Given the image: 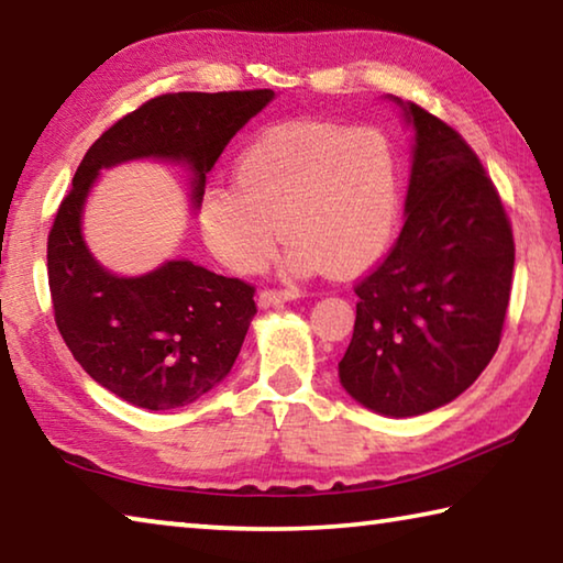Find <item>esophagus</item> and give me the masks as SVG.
Returning a JSON list of instances; mask_svg holds the SVG:
<instances>
[{"mask_svg": "<svg viewBox=\"0 0 563 563\" xmlns=\"http://www.w3.org/2000/svg\"><path fill=\"white\" fill-rule=\"evenodd\" d=\"M300 298L298 288H283V290H261L258 292V305L261 308H278L283 302H290Z\"/></svg>", "mask_w": 563, "mask_h": 563, "instance_id": "esophagus-1", "label": "esophagus"}]
</instances>
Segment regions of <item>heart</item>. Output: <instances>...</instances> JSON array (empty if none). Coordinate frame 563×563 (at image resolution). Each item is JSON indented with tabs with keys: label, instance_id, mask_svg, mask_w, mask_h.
I'll return each mask as SVG.
<instances>
[{
	"label": "heart",
	"instance_id": "obj_1",
	"mask_svg": "<svg viewBox=\"0 0 563 563\" xmlns=\"http://www.w3.org/2000/svg\"><path fill=\"white\" fill-rule=\"evenodd\" d=\"M235 186L213 184L198 221L216 258L255 273L283 231V271L355 275L373 268L399 235L402 166L379 129L283 123L241 151Z\"/></svg>",
	"mask_w": 563,
	"mask_h": 563
}]
</instances>
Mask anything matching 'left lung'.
<instances>
[{"label":"left lung","mask_w":563,"mask_h":563,"mask_svg":"<svg viewBox=\"0 0 563 563\" xmlns=\"http://www.w3.org/2000/svg\"><path fill=\"white\" fill-rule=\"evenodd\" d=\"M412 126L405 225L357 283L340 385L385 417H417L460 397L499 347L514 235L497 188L452 126L389 97Z\"/></svg>","instance_id":"8db88e82"}]
</instances>
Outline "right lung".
<instances>
[{
  "label": "right lung",
  "mask_w": 563,
  "mask_h": 563,
  "mask_svg": "<svg viewBox=\"0 0 563 563\" xmlns=\"http://www.w3.org/2000/svg\"><path fill=\"white\" fill-rule=\"evenodd\" d=\"M273 99V89L164 93L103 131L76 168L46 245L54 320L84 373L123 402L161 412L221 385L255 316V290L186 258L144 275L103 268L81 231L93 180L126 161H174L190 170V201L201 208L206 174Z\"/></svg>",
  "instance_id": "right-lung-1"
}]
</instances>
